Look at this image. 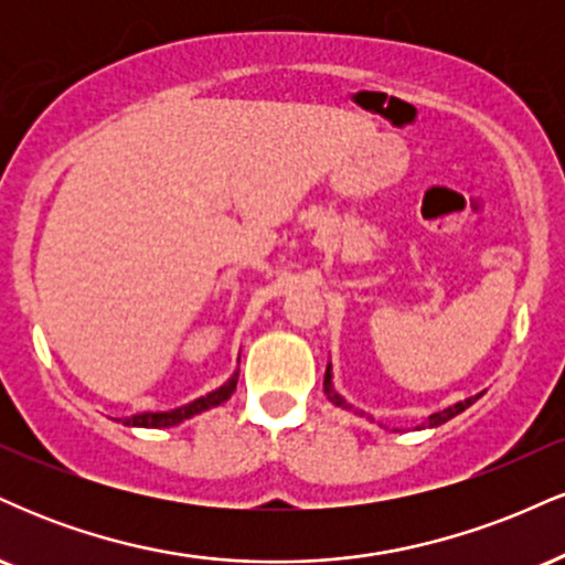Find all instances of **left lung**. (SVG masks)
I'll return each mask as SVG.
<instances>
[{"mask_svg":"<svg viewBox=\"0 0 565 565\" xmlns=\"http://www.w3.org/2000/svg\"><path fill=\"white\" fill-rule=\"evenodd\" d=\"M323 393H327V398L332 401L334 406L350 408V406L345 404V401H342L340 395L334 393V387H332V366H327V377H323ZM476 401H478V395H476V398H465V401H459V404H454V406H449V408H444V412H436V414H430V417H427V423H423V427H438V425L449 423L451 417H457L459 412H465V408L476 404Z\"/></svg>","mask_w":565,"mask_h":565,"instance_id":"1","label":"left lung"}]
</instances>
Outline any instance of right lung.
Listing matches in <instances>:
<instances>
[{
	"instance_id": "1",
	"label": "right lung",
	"mask_w": 565,
	"mask_h": 565,
	"mask_svg": "<svg viewBox=\"0 0 565 565\" xmlns=\"http://www.w3.org/2000/svg\"><path fill=\"white\" fill-rule=\"evenodd\" d=\"M236 382H238V372L233 374V377L225 382L223 387H217V391H212L210 395H204V398H196V401H193V404L172 408V412L132 414V417L125 419V425H132V427H172V425L183 423V419H188V417H193V414L206 412V408L220 406V404H223V401H228L231 393L236 391Z\"/></svg>"
}]
</instances>
